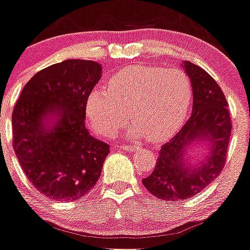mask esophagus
<instances>
[{"label":"esophagus","mask_w":250,"mask_h":250,"mask_svg":"<svg viewBox=\"0 0 250 250\" xmlns=\"http://www.w3.org/2000/svg\"><path fill=\"white\" fill-rule=\"evenodd\" d=\"M121 148H123V150L128 151V152H133V151H137L141 148L140 145H122L121 146Z\"/></svg>","instance_id":"34e87169"}]
</instances>
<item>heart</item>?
<instances>
[{
    "label": "heart",
    "instance_id": "1",
    "mask_svg": "<svg viewBox=\"0 0 250 250\" xmlns=\"http://www.w3.org/2000/svg\"><path fill=\"white\" fill-rule=\"evenodd\" d=\"M190 98L191 82L183 70L133 65L113 75L107 90H92L85 112L95 132L103 137L117 132L127 113L133 122L127 130L129 137L145 134L156 141L166 139L180 127Z\"/></svg>",
    "mask_w": 250,
    "mask_h": 250
}]
</instances>
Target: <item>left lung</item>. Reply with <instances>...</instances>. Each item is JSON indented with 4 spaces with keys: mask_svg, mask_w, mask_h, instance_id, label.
Segmentation results:
<instances>
[{
    "mask_svg": "<svg viewBox=\"0 0 250 250\" xmlns=\"http://www.w3.org/2000/svg\"><path fill=\"white\" fill-rule=\"evenodd\" d=\"M184 67L192 85V113L172 139L163 144L152 173L143 179L148 192L166 201L193 197L221 173L232 129L229 104L216 81L192 62H184ZM206 140L209 156L192 168L185 157L186 147Z\"/></svg>",
    "mask_w": 250,
    "mask_h": 250,
    "instance_id": "1",
    "label": "left lung"
}]
</instances>
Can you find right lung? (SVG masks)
Instances as JSON below:
<instances>
[{
	"label": "right lung",
	"instance_id": "right-lung-1",
	"mask_svg": "<svg viewBox=\"0 0 250 250\" xmlns=\"http://www.w3.org/2000/svg\"><path fill=\"white\" fill-rule=\"evenodd\" d=\"M102 65L69 59L37 72L12 115L13 148L32 185L55 201H76L97 184L110 146L88 133L85 103Z\"/></svg>",
	"mask_w": 250,
	"mask_h": 250
}]
</instances>
